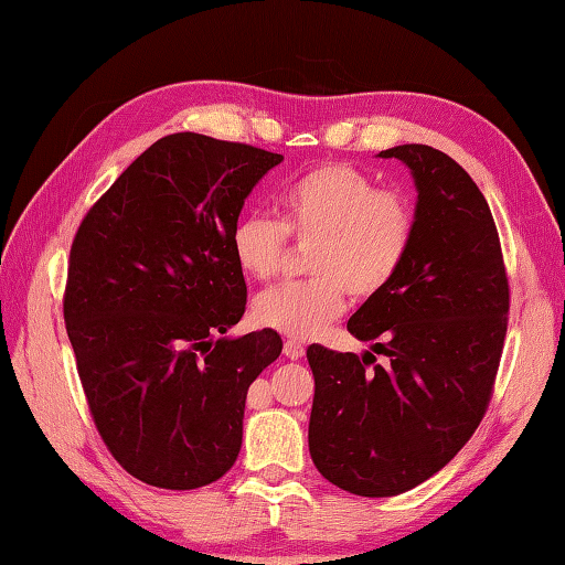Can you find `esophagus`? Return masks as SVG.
Returning a JSON list of instances; mask_svg holds the SVG:
<instances>
[{"instance_id": "obj_1", "label": "esophagus", "mask_w": 565, "mask_h": 565, "mask_svg": "<svg viewBox=\"0 0 565 565\" xmlns=\"http://www.w3.org/2000/svg\"><path fill=\"white\" fill-rule=\"evenodd\" d=\"M306 354V347L296 340H286L284 342V356L286 359H301Z\"/></svg>"}]
</instances>
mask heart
Returning <instances> with one entry per match:
<instances>
[{
  "mask_svg": "<svg viewBox=\"0 0 565 565\" xmlns=\"http://www.w3.org/2000/svg\"><path fill=\"white\" fill-rule=\"evenodd\" d=\"M281 223L262 213L237 218L231 249L243 274L269 281L281 271L291 235L310 245L308 281L262 291L252 318L294 340L316 338L347 308V291L371 298L386 291L411 255L415 213L405 196L381 191L350 164H322L281 191Z\"/></svg>",
  "mask_w": 565,
  "mask_h": 565,
  "instance_id": "obj_1",
  "label": "heart"
}]
</instances>
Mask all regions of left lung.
Masks as SVG:
<instances>
[{
	"mask_svg": "<svg viewBox=\"0 0 565 565\" xmlns=\"http://www.w3.org/2000/svg\"><path fill=\"white\" fill-rule=\"evenodd\" d=\"M413 174L415 239L386 291L347 322L369 352L308 347L316 395L308 447L347 493L391 498L425 483L471 439L498 374L510 289L486 196L449 154L395 146ZM374 353L390 356L375 365ZM373 363L374 370L367 364Z\"/></svg>",
	"mask_w": 565,
	"mask_h": 565,
	"instance_id": "8db88e82",
	"label": "left lung"
}]
</instances>
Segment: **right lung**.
Masks as SVG:
<instances>
[{"label":"right lung","instance_id":"obj_1","mask_svg":"<svg viewBox=\"0 0 565 565\" xmlns=\"http://www.w3.org/2000/svg\"><path fill=\"white\" fill-rule=\"evenodd\" d=\"M284 154L164 136L84 215L65 326L102 439L130 476L194 490L231 471L247 388L281 338H231L247 284L231 249L245 199Z\"/></svg>","mask_w":565,"mask_h":565}]
</instances>
